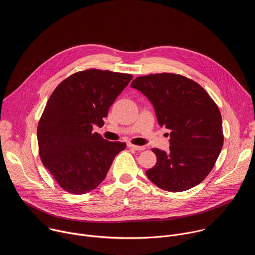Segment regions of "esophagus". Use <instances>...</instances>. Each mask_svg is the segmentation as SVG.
<instances>
[{
	"label": "esophagus",
	"mask_w": 255,
	"mask_h": 255,
	"mask_svg": "<svg viewBox=\"0 0 255 255\" xmlns=\"http://www.w3.org/2000/svg\"><path fill=\"white\" fill-rule=\"evenodd\" d=\"M128 147H130V148H132V149H135V150H137V151H142V150L145 149L144 146H139V145H134V144H131V143L128 144Z\"/></svg>",
	"instance_id": "esophagus-1"
}]
</instances>
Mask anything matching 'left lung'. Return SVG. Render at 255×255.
Returning a JSON list of instances; mask_svg holds the SVG:
<instances>
[{
	"label": "left lung",
	"mask_w": 255,
	"mask_h": 255,
	"mask_svg": "<svg viewBox=\"0 0 255 255\" xmlns=\"http://www.w3.org/2000/svg\"><path fill=\"white\" fill-rule=\"evenodd\" d=\"M131 87L149 99L158 124L170 130L169 151L152 148L157 161L146 170L148 178L158 188L174 193L202 183L224 142L216 103L198 83L169 72L138 77Z\"/></svg>",
	"instance_id": "left-lung-1"
}]
</instances>
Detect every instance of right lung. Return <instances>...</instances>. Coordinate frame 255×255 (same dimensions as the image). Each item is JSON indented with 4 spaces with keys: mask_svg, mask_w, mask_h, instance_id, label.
Returning a JSON list of instances; mask_svg holds the SVG:
<instances>
[{
    "mask_svg": "<svg viewBox=\"0 0 255 255\" xmlns=\"http://www.w3.org/2000/svg\"><path fill=\"white\" fill-rule=\"evenodd\" d=\"M133 79L131 75L90 68L63 80L38 122L39 155L58 186L83 195L105 179L125 142H111L93 126L104 125L109 108Z\"/></svg>",
    "mask_w": 255,
    "mask_h": 255,
    "instance_id": "right-lung-1",
    "label": "right lung"
}]
</instances>
